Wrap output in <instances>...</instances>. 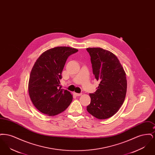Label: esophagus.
<instances>
[{
    "label": "esophagus",
    "instance_id": "34e87169",
    "mask_svg": "<svg viewBox=\"0 0 155 155\" xmlns=\"http://www.w3.org/2000/svg\"><path fill=\"white\" fill-rule=\"evenodd\" d=\"M74 95H76L77 96H81V95H82V93H81V94H78V93H75V92H74Z\"/></svg>",
    "mask_w": 155,
    "mask_h": 155
}]
</instances>
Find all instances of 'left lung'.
<instances>
[{"label": "left lung", "mask_w": 155, "mask_h": 155, "mask_svg": "<svg viewBox=\"0 0 155 155\" xmlns=\"http://www.w3.org/2000/svg\"><path fill=\"white\" fill-rule=\"evenodd\" d=\"M93 73L100 82L94 94H89L91 103L87 110L95 117L103 120L115 114L124 103L127 92L126 74L117 58L100 48H87Z\"/></svg>", "instance_id": "obj_1"}]
</instances>
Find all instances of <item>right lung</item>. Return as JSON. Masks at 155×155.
I'll list each match as a JSON object with an SVG mask.
<instances>
[{
    "mask_svg": "<svg viewBox=\"0 0 155 155\" xmlns=\"http://www.w3.org/2000/svg\"><path fill=\"white\" fill-rule=\"evenodd\" d=\"M77 52L70 47H55L44 52L35 61L30 73L28 92L33 104L41 113L56 116L71 103L73 95L61 89L60 80L67 59Z\"/></svg>",
    "mask_w": 155,
    "mask_h": 155,
    "instance_id": "obj_1",
    "label": "right lung"
}]
</instances>
